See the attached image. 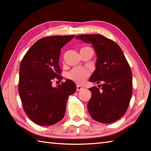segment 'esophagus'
Instances as JSON below:
<instances>
[{
	"mask_svg": "<svg viewBox=\"0 0 151 151\" xmlns=\"http://www.w3.org/2000/svg\"><path fill=\"white\" fill-rule=\"evenodd\" d=\"M83 88L82 87H81V86L78 85H76V90H77V91H81V90H82Z\"/></svg>",
	"mask_w": 151,
	"mask_h": 151,
	"instance_id": "esophagus-1",
	"label": "esophagus"
}]
</instances>
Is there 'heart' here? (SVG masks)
Masks as SVG:
<instances>
[{
    "label": "heart",
    "mask_w": 151,
    "mask_h": 151,
    "mask_svg": "<svg viewBox=\"0 0 151 151\" xmlns=\"http://www.w3.org/2000/svg\"><path fill=\"white\" fill-rule=\"evenodd\" d=\"M90 71L86 68H73L70 73H68V77L78 84H82L85 81V80L89 76Z\"/></svg>",
    "instance_id": "heart-1"
}]
</instances>
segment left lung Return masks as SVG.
I'll return each mask as SVG.
<instances>
[{
	"label": "left lung",
	"instance_id": "1",
	"mask_svg": "<svg viewBox=\"0 0 151 151\" xmlns=\"http://www.w3.org/2000/svg\"><path fill=\"white\" fill-rule=\"evenodd\" d=\"M76 38L91 44L97 55L95 70L89 81L102 85L89 88L91 97L87 108L91 118L103 124L114 122L121 118L132 95V75L120 47L100 34L76 35Z\"/></svg>",
	"mask_w": 151,
	"mask_h": 151
}]
</instances>
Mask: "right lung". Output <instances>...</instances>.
I'll return each instance as SVG.
<instances>
[{
  "label": "right lung",
  "mask_w": 151,
  "mask_h": 151,
  "mask_svg": "<svg viewBox=\"0 0 151 151\" xmlns=\"http://www.w3.org/2000/svg\"><path fill=\"white\" fill-rule=\"evenodd\" d=\"M75 35L42 38L29 49L19 68V93L24 111L40 126L58 123L65 114L68 97L76 90L73 81L52 87L55 78L61 79L60 50Z\"/></svg>",
  "instance_id": "1"
}]
</instances>
